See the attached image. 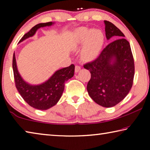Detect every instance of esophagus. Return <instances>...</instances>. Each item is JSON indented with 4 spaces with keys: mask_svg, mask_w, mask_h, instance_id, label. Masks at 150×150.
<instances>
[{
    "mask_svg": "<svg viewBox=\"0 0 150 150\" xmlns=\"http://www.w3.org/2000/svg\"><path fill=\"white\" fill-rule=\"evenodd\" d=\"M81 67L80 66H79V65H76L75 66V73H78L79 71L81 70Z\"/></svg>",
    "mask_w": 150,
    "mask_h": 150,
    "instance_id": "obj_1",
    "label": "esophagus"
}]
</instances>
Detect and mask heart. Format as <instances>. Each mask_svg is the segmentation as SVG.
Returning <instances> with one entry per match:
<instances>
[{"label":"heart","mask_w":150,"mask_h":150,"mask_svg":"<svg viewBox=\"0 0 150 150\" xmlns=\"http://www.w3.org/2000/svg\"><path fill=\"white\" fill-rule=\"evenodd\" d=\"M77 45H84L81 55L84 59L91 60L99 54L104 44V35L100 30L81 28L76 32Z\"/></svg>","instance_id":"heart-1"}]
</instances>
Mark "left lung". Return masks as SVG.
<instances>
[{"label":"left lung","instance_id":"obj_1","mask_svg":"<svg viewBox=\"0 0 150 150\" xmlns=\"http://www.w3.org/2000/svg\"><path fill=\"white\" fill-rule=\"evenodd\" d=\"M106 39L115 36L93 62L84 68L90 71L87 89L91 98L103 107H112L122 100L130 91L134 76V62L129 42L111 22L105 20Z\"/></svg>","mask_w":150,"mask_h":150}]
</instances>
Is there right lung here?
Masks as SVG:
<instances>
[{
  "label": "right lung",
  "instance_id": "right-lung-1",
  "mask_svg": "<svg viewBox=\"0 0 150 150\" xmlns=\"http://www.w3.org/2000/svg\"><path fill=\"white\" fill-rule=\"evenodd\" d=\"M54 24V22H50L35 25L24 35L19 43L32 37L40 28L51 26ZM12 68L15 85L20 95L32 107L42 110H47L58 103L64 91L65 82L73 77L75 71V65L72 64L69 67L56 71L49 79L43 83L31 85L25 81L19 73L14 53L12 59Z\"/></svg>",
  "mask_w": 150,
  "mask_h": 150
}]
</instances>
